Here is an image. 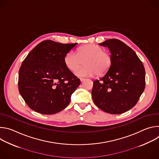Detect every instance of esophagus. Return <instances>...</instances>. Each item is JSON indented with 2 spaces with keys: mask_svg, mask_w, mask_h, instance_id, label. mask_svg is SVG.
<instances>
[{
  "mask_svg": "<svg viewBox=\"0 0 159 159\" xmlns=\"http://www.w3.org/2000/svg\"><path fill=\"white\" fill-rule=\"evenodd\" d=\"M84 80H85V79H84V78H80V80L81 82H83Z\"/></svg>",
  "mask_w": 159,
  "mask_h": 159,
  "instance_id": "34e87169",
  "label": "esophagus"
}]
</instances>
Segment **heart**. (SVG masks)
Instances as JSON below:
<instances>
[{
  "label": "heart",
  "mask_w": 159,
  "mask_h": 159,
  "mask_svg": "<svg viewBox=\"0 0 159 159\" xmlns=\"http://www.w3.org/2000/svg\"><path fill=\"white\" fill-rule=\"evenodd\" d=\"M84 61V65L75 71L77 77H93L97 74L101 76L110 70L113 62L110 52L97 44H87L80 47L75 53L73 51L67 52L63 58L65 66L74 71Z\"/></svg>",
  "instance_id": "1"
}]
</instances>
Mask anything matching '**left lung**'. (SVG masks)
<instances>
[{
    "label": "left lung",
    "mask_w": 159,
    "mask_h": 159,
    "mask_svg": "<svg viewBox=\"0 0 159 159\" xmlns=\"http://www.w3.org/2000/svg\"><path fill=\"white\" fill-rule=\"evenodd\" d=\"M107 47L113 62L107 73L93 82V99L101 110L121 114L137 103L145 87V68L135 52L117 39L99 44Z\"/></svg>",
    "instance_id": "obj_1"
}]
</instances>
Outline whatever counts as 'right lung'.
Instances as JSON below:
<instances>
[{
    "label": "right lung",
    "mask_w": 159,
    "mask_h": 159,
    "mask_svg": "<svg viewBox=\"0 0 159 159\" xmlns=\"http://www.w3.org/2000/svg\"><path fill=\"white\" fill-rule=\"evenodd\" d=\"M77 44L45 40L22 61L19 71V91L31 109L53 115L69 104L80 80L65 66L63 58Z\"/></svg>",
    "instance_id": "1"
}]
</instances>
